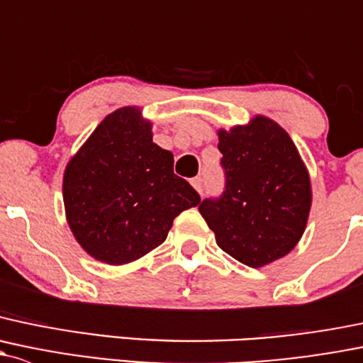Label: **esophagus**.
Instances as JSON below:
<instances>
[{
  "label": "esophagus",
  "instance_id": "esophagus-1",
  "mask_svg": "<svg viewBox=\"0 0 363 363\" xmlns=\"http://www.w3.org/2000/svg\"><path fill=\"white\" fill-rule=\"evenodd\" d=\"M191 186L194 189H196L198 193H201V191H203V179H201V177L191 179Z\"/></svg>",
  "mask_w": 363,
  "mask_h": 363
}]
</instances>
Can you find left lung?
<instances>
[{"label":"left lung","instance_id":"8db88e82","mask_svg":"<svg viewBox=\"0 0 363 363\" xmlns=\"http://www.w3.org/2000/svg\"><path fill=\"white\" fill-rule=\"evenodd\" d=\"M226 189L198 205L217 245L242 264L262 268L287 255L303 236L311 181L291 135L272 118L217 132Z\"/></svg>","mask_w":363,"mask_h":363}]
</instances>
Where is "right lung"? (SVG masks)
I'll return each instance as SVG.
<instances>
[{
	"label": "right lung",
	"mask_w": 363,
	"mask_h": 363,
	"mask_svg": "<svg viewBox=\"0 0 363 363\" xmlns=\"http://www.w3.org/2000/svg\"><path fill=\"white\" fill-rule=\"evenodd\" d=\"M62 196L76 242L111 266L162 245L175 217L200 203L135 106L108 114L91 132L64 170Z\"/></svg>",
	"instance_id": "obj_1"
}]
</instances>
